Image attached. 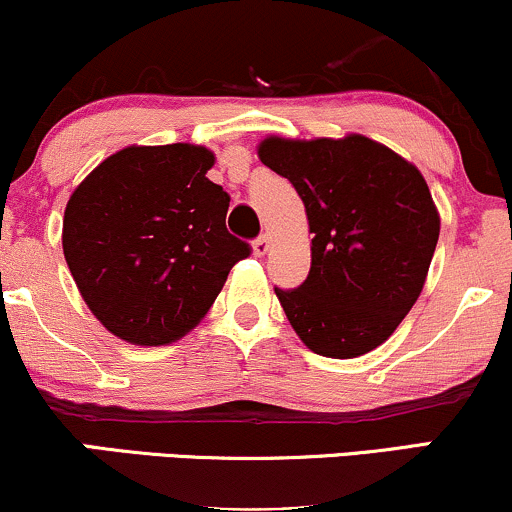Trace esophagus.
Instances as JSON below:
<instances>
[{
	"mask_svg": "<svg viewBox=\"0 0 512 512\" xmlns=\"http://www.w3.org/2000/svg\"><path fill=\"white\" fill-rule=\"evenodd\" d=\"M269 243H272V240H269L267 233H262L260 238H255V240H252V252H255L257 257L267 255V250H269Z\"/></svg>",
	"mask_w": 512,
	"mask_h": 512,
	"instance_id": "1",
	"label": "esophagus"
}]
</instances>
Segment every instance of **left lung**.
Returning <instances> with one entry per match:
<instances>
[{"label": "left lung", "mask_w": 512, "mask_h": 512, "mask_svg": "<svg viewBox=\"0 0 512 512\" xmlns=\"http://www.w3.org/2000/svg\"><path fill=\"white\" fill-rule=\"evenodd\" d=\"M257 157L293 183L312 233L303 286L274 288L295 334L336 360L381 346L420 298L441 231L420 169L360 133L269 135Z\"/></svg>", "instance_id": "obj_1"}]
</instances>
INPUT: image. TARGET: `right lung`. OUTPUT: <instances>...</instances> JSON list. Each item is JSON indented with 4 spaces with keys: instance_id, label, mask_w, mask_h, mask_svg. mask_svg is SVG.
Instances as JSON below:
<instances>
[{
    "instance_id": "add662e5",
    "label": "right lung",
    "mask_w": 512,
    "mask_h": 512,
    "mask_svg": "<svg viewBox=\"0 0 512 512\" xmlns=\"http://www.w3.org/2000/svg\"><path fill=\"white\" fill-rule=\"evenodd\" d=\"M202 145H131L73 190L61 245L107 331L166 346L200 324L250 245L226 231L231 197L207 178Z\"/></svg>"
}]
</instances>
